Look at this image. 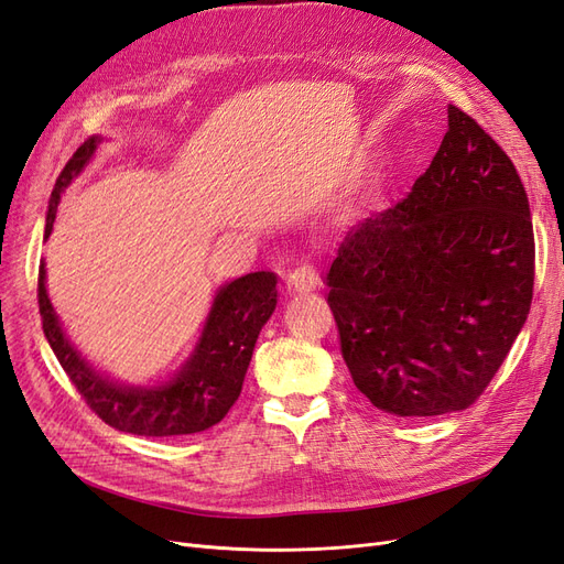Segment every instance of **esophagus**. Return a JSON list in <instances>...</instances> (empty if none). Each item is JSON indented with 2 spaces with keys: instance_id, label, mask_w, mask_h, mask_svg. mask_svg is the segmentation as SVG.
I'll return each instance as SVG.
<instances>
[{
  "instance_id": "esophagus-1",
  "label": "esophagus",
  "mask_w": 564,
  "mask_h": 564,
  "mask_svg": "<svg viewBox=\"0 0 564 564\" xmlns=\"http://www.w3.org/2000/svg\"><path fill=\"white\" fill-rule=\"evenodd\" d=\"M286 284L294 292H313V289L319 284L317 270L311 263H301L294 270L286 272Z\"/></svg>"
}]
</instances>
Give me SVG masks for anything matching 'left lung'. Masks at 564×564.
<instances>
[{"label": "left lung", "mask_w": 564, "mask_h": 564, "mask_svg": "<svg viewBox=\"0 0 564 564\" xmlns=\"http://www.w3.org/2000/svg\"><path fill=\"white\" fill-rule=\"evenodd\" d=\"M425 174L348 230L327 272L352 383L395 416L468 409L524 327L534 230L524 185L456 106Z\"/></svg>", "instance_id": "left-lung-1"}]
</instances>
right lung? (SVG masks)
<instances>
[{"instance_id":"obj_1","label":"right lung","mask_w":564,"mask_h":564,"mask_svg":"<svg viewBox=\"0 0 564 564\" xmlns=\"http://www.w3.org/2000/svg\"><path fill=\"white\" fill-rule=\"evenodd\" d=\"M100 143H104L100 135H91L65 164L54 191H51L44 240L54 230L65 187L87 169ZM275 272L259 270L220 286L191 357L172 379L158 386H129L115 381L75 348L51 305L44 261L40 263L37 296L48 346L94 412L122 433L172 437L212 429L240 398L256 338L270 315L275 313Z\"/></svg>"}]
</instances>
